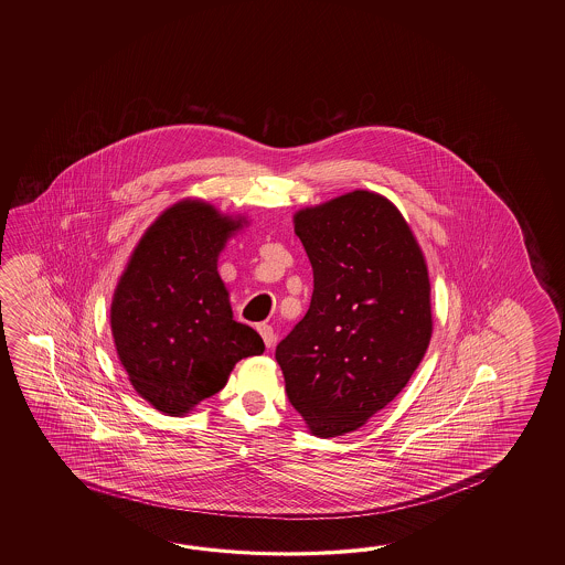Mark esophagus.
Wrapping results in <instances>:
<instances>
[{
  "label": "esophagus",
  "mask_w": 565,
  "mask_h": 565,
  "mask_svg": "<svg viewBox=\"0 0 565 565\" xmlns=\"http://www.w3.org/2000/svg\"><path fill=\"white\" fill-rule=\"evenodd\" d=\"M258 333H260V335H263V339H265L266 348H273V345H275V341H277V335H275V329H273L270 324H258Z\"/></svg>",
  "instance_id": "34e87169"
}]
</instances>
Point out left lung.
<instances>
[{"mask_svg": "<svg viewBox=\"0 0 565 565\" xmlns=\"http://www.w3.org/2000/svg\"><path fill=\"white\" fill-rule=\"evenodd\" d=\"M292 224L315 288L277 361L307 428L333 438L384 409L424 360L433 337L428 266L406 217L380 193L302 207Z\"/></svg>", "mask_w": 565, "mask_h": 565, "instance_id": "left-lung-1", "label": "left lung"}]
</instances>
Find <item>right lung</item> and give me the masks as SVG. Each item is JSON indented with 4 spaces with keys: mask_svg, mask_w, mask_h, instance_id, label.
Returning a JSON list of instances; mask_svg holds the SVG:
<instances>
[{
    "mask_svg": "<svg viewBox=\"0 0 565 565\" xmlns=\"http://www.w3.org/2000/svg\"><path fill=\"white\" fill-rule=\"evenodd\" d=\"M248 224L185 198L145 230L110 302V331L135 392L168 416L217 394L234 365L265 351L234 321L217 256Z\"/></svg>",
    "mask_w": 565,
    "mask_h": 565,
    "instance_id": "add662e5",
    "label": "right lung"
}]
</instances>
